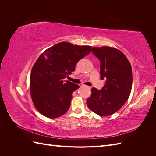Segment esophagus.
<instances>
[{
    "label": "esophagus",
    "instance_id": "1",
    "mask_svg": "<svg viewBox=\"0 0 156 156\" xmlns=\"http://www.w3.org/2000/svg\"><path fill=\"white\" fill-rule=\"evenodd\" d=\"M82 87H87V88H90V87H88V86H84V85H82Z\"/></svg>",
    "mask_w": 156,
    "mask_h": 156
}]
</instances>
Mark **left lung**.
Here are the masks:
<instances>
[{
    "label": "left lung",
    "instance_id": "obj_1",
    "mask_svg": "<svg viewBox=\"0 0 156 156\" xmlns=\"http://www.w3.org/2000/svg\"><path fill=\"white\" fill-rule=\"evenodd\" d=\"M92 53L100 61V77L105 79L100 90L91 89L87 100L88 108L100 116L117 112L128 100L131 91V66L120 50L108 46L92 48Z\"/></svg>",
    "mask_w": 156,
    "mask_h": 156
}]
</instances>
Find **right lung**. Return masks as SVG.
<instances>
[{
  "mask_svg": "<svg viewBox=\"0 0 156 156\" xmlns=\"http://www.w3.org/2000/svg\"><path fill=\"white\" fill-rule=\"evenodd\" d=\"M91 46L62 41L46 49L31 71L30 91L33 103L41 115L56 119L70 107L72 93L79 86L64 79L74 72L79 61L90 53Z\"/></svg>",
  "mask_w": 156,
  "mask_h": 156,
  "instance_id": "1",
  "label": "right lung"
}]
</instances>
